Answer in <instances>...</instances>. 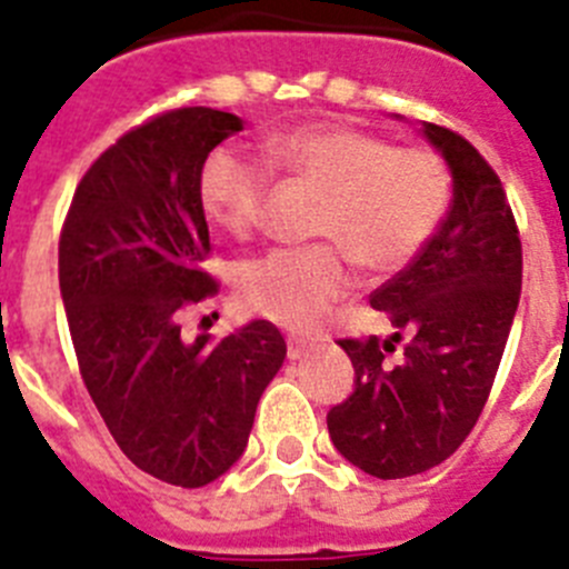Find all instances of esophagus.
<instances>
[{
    "mask_svg": "<svg viewBox=\"0 0 569 569\" xmlns=\"http://www.w3.org/2000/svg\"><path fill=\"white\" fill-rule=\"evenodd\" d=\"M310 350V341L305 336H288V359H301Z\"/></svg>",
    "mask_w": 569,
    "mask_h": 569,
    "instance_id": "obj_1",
    "label": "esophagus"
}]
</instances>
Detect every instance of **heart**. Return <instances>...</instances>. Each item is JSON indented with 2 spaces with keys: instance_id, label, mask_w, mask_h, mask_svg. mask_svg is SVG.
Returning a JSON list of instances; mask_svg holds the SVG:
<instances>
[{
  "instance_id": "heart-1",
  "label": "heart",
  "mask_w": 569,
  "mask_h": 569,
  "mask_svg": "<svg viewBox=\"0 0 569 569\" xmlns=\"http://www.w3.org/2000/svg\"><path fill=\"white\" fill-rule=\"evenodd\" d=\"M270 168L321 188L308 248H281L236 273L241 305L288 328H313L370 273L405 270L445 222L453 176L430 148H396L345 122L276 130L261 142ZM199 208L222 233L250 239L268 202L270 173L233 148H213L199 168Z\"/></svg>"
}]
</instances>
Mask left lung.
I'll return each instance as SVG.
<instances>
[{
  "label": "left lung",
  "instance_id": "obj_1",
  "mask_svg": "<svg viewBox=\"0 0 569 569\" xmlns=\"http://www.w3.org/2000/svg\"><path fill=\"white\" fill-rule=\"evenodd\" d=\"M453 173L427 248L370 293L396 333L339 339L353 393L328 413L336 450L376 479L441 465L479 421L521 296V239L501 179L456 130L425 122ZM402 341V356L389 361Z\"/></svg>",
  "mask_w": 569,
  "mask_h": 569
}]
</instances>
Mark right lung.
I'll use <instances>...</instances> for the list:
<instances>
[{"label": "right lung", "instance_id": "right-lung-1", "mask_svg": "<svg viewBox=\"0 0 569 569\" xmlns=\"http://www.w3.org/2000/svg\"><path fill=\"white\" fill-rule=\"evenodd\" d=\"M239 130V116L213 108L150 116L90 164L59 236V290L90 399L122 453L176 487L233 467L288 353L264 319L216 347L182 341L184 310L219 293L202 268L199 168Z\"/></svg>", "mask_w": 569, "mask_h": 569}]
</instances>
